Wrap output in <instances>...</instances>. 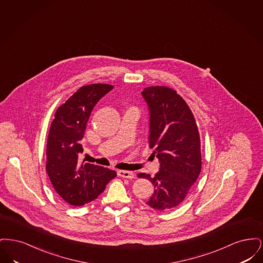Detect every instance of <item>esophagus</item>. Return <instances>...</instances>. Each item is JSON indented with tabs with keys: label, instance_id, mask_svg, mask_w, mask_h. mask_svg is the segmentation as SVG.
Masks as SVG:
<instances>
[{
	"label": "esophagus",
	"instance_id": "esophagus-1",
	"mask_svg": "<svg viewBox=\"0 0 263 263\" xmlns=\"http://www.w3.org/2000/svg\"><path fill=\"white\" fill-rule=\"evenodd\" d=\"M117 175H119L120 177H125L128 179H132L134 177V173L128 172V171H118Z\"/></svg>",
	"mask_w": 263,
	"mask_h": 263
}]
</instances>
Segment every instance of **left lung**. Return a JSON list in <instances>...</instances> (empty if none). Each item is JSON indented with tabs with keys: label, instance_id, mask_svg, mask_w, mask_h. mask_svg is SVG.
I'll list each match as a JSON object with an SVG mask.
<instances>
[{
	"label": "left lung",
	"instance_id": "obj_1",
	"mask_svg": "<svg viewBox=\"0 0 263 263\" xmlns=\"http://www.w3.org/2000/svg\"><path fill=\"white\" fill-rule=\"evenodd\" d=\"M150 111L151 149L160 161V172L148 178L155 190L147 201L156 210H171L187 196L201 172L200 137L193 113L175 89L144 88Z\"/></svg>",
	"mask_w": 263,
	"mask_h": 263
}]
</instances>
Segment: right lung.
I'll use <instances>...</instances> for the list:
<instances>
[{
	"label": "right lung",
	"mask_w": 263,
	"mask_h": 263,
	"mask_svg": "<svg viewBox=\"0 0 263 263\" xmlns=\"http://www.w3.org/2000/svg\"><path fill=\"white\" fill-rule=\"evenodd\" d=\"M113 88L92 84L79 88L56 110L46 146V171L55 191L72 206L98 198L116 172L81 162V144L89 115L98 101Z\"/></svg>",
	"instance_id": "1"
}]
</instances>
